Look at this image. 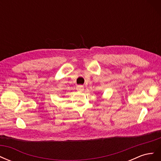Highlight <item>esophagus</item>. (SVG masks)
Segmentation results:
<instances>
[{
    "label": "esophagus",
    "mask_w": 161,
    "mask_h": 161,
    "mask_svg": "<svg viewBox=\"0 0 161 161\" xmlns=\"http://www.w3.org/2000/svg\"><path fill=\"white\" fill-rule=\"evenodd\" d=\"M76 90L79 91H82L84 90V86L82 85H78L76 86Z\"/></svg>",
    "instance_id": "obj_1"
}]
</instances>
